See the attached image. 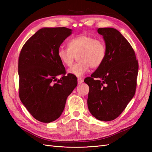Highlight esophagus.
Wrapping results in <instances>:
<instances>
[{"instance_id": "1", "label": "esophagus", "mask_w": 152, "mask_h": 152, "mask_svg": "<svg viewBox=\"0 0 152 152\" xmlns=\"http://www.w3.org/2000/svg\"><path fill=\"white\" fill-rule=\"evenodd\" d=\"M77 81H78V84H80L81 83H82V82H83L84 80L82 79V78H78Z\"/></svg>"}]
</instances>
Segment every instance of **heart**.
<instances>
[{
	"mask_svg": "<svg viewBox=\"0 0 152 152\" xmlns=\"http://www.w3.org/2000/svg\"><path fill=\"white\" fill-rule=\"evenodd\" d=\"M106 54L104 41L86 34H80L72 39L68 48L61 45L58 49L59 59L66 66H71L77 56L79 61L68 69V73L76 77L84 75L90 66L99 67L104 61Z\"/></svg>",
	"mask_w": 152,
	"mask_h": 152,
	"instance_id": "obj_1",
	"label": "heart"
}]
</instances>
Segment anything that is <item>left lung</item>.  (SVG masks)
<instances>
[{
	"label": "left lung",
	"instance_id": "1",
	"mask_svg": "<svg viewBox=\"0 0 152 152\" xmlns=\"http://www.w3.org/2000/svg\"><path fill=\"white\" fill-rule=\"evenodd\" d=\"M107 48L104 61L84 79L89 86L87 106L91 113L102 121L117 118L135 94L138 61L126 39L113 28H99Z\"/></svg>",
	"mask_w": 152,
	"mask_h": 152
}]
</instances>
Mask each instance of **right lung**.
I'll list each match as a JSON object with an SVG mask.
<instances>
[{"instance_id": "1", "label": "right lung", "mask_w": 152, "mask_h": 152, "mask_svg": "<svg viewBox=\"0 0 152 152\" xmlns=\"http://www.w3.org/2000/svg\"><path fill=\"white\" fill-rule=\"evenodd\" d=\"M72 30L43 28L23 46L18 59L19 96L36 120L49 123L63 112L68 96L77 86V77L68 73L58 56V49ZM61 75L58 80L56 77ZM56 81V83H54Z\"/></svg>"}]
</instances>
